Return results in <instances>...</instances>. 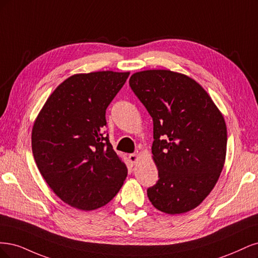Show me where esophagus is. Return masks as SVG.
<instances>
[{
    "mask_svg": "<svg viewBox=\"0 0 258 258\" xmlns=\"http://www.w3.org/2000/svg\"><path fill=\"white\" fill-rule=\"evenodd\" d=\"M138 160H139V157H138V155L137 154H130L128 155V161H130V163L132 164V165H135L137 162H138Z\"/></svg>",
    "mask_w": 258,
    "mask_h": 258,
    "instance_id": "1",
    "label": "esophagus"
}]
</instances>
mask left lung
Segmentation results:
<instances>
[{
    "instance_id": "1",
    "label": "left lung",
    "mask_w": 258,
    "mask_h": 258,
    "mask_svg": "<svg viewBox=\"0 0 258 258\" xmlns=\"http://www.w3.org/2000/svg\"><path fill=\"white\" fill-rule=\"evenodd\" d=\"M130 87L153 120L159 181L147 189L149 199L168 214L194 209L214 187L225 162L222 113L201 85L179 73H135Z\"/></svg>"
}]
</instances>
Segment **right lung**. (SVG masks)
Returning <instances> with one entry per match:
<instances>
[{
	"mask_svg": "<svg viewBox=\"0 0 258 258\" xmlns=\"http://www.w3.org/2000/svg\"><path fill=\"white\" fill-rule=\"evenodd\" d=\"M130 73L77 74L49 96L32 130V151L41 176L62 201L94 210L117 195L127 168L104 127L106 109Z\"/></svg>",
	"mask_w": 258,
	"mask_h": 258,
	"instance_id": "right-lung-1",
	"label": "right lung"
}]
</instances>
